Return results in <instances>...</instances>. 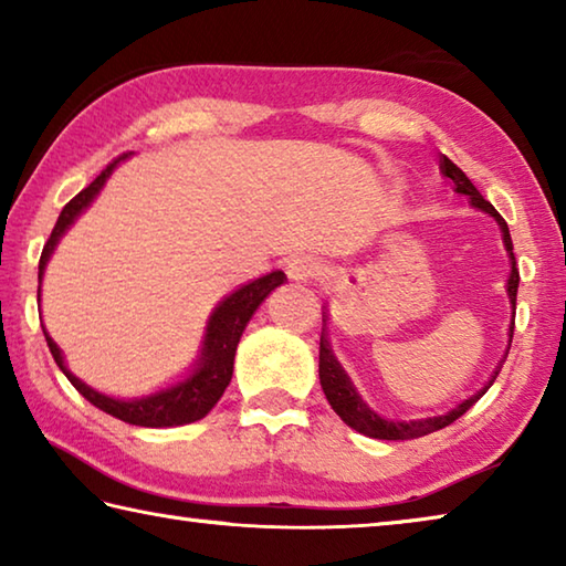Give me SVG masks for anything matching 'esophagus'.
Listing matches in <instances>:
<instances>
[{"label":"esophagus","instance_id":"34e87169","mask_svg":"<svg viewBox=\"0 0 566 566\" xmlns=\"http://www.w3.org/2000/svg\"><path fill=\"white\" fill-rule=\"evenodd\" d=\"M322 262L317 256H294V260L286 264V276H290L292 282H312L322 276Z\"/></svg>","mask_w":566,"mask_h":566}]
</instances>
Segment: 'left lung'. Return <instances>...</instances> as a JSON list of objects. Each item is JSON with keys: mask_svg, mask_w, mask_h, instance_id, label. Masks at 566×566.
Segmentation results:
<instances>
[{"mask_svg": "<svg viewBox=\"0 0 566 566\" xmlns=\"http://www.w3.org/2000/svg\"><path fill=\"white\" fill-rule=\"evenodd\" d=\"M439 169H442V175L452 181L457 195H464L469 197V202L472 207L482 209L490 217L496 219V224L502 229V239H504V247H506V254H510V262H512V272H510V280H506V294H510V302H512V310H516V286H520V270H516V260H514V247H512V237H510V227L502 219V214L496 212V209L486 202V199L479 195V189L469 181V177L464 175L462 169H459L452 159L449 157H439ZM327 322V319H324ZM512 334H514V312H512V324H510V342H512ZM506 354H510V347L504 352V359ZM502 359V364H504ZM502 364L496 367V371L492 375V379L486 381V385L476 391V395L467 397L462 405H457L454 409L444 411V415L439 417H427V419H409V421H395V419H385L379 417L375 409H369L364 405L361 397L357 395V389L352 387V381L347 377V371L342 369V364L337 361V357L332 354V347L327 342V334L322 329V339H319V381H322V389L324 395H327V401L332 405V409L337 411L342 417L344 424H349L352 429H357L359 434L364 437H371V439H389V442H397V439H417V437H424V434H432L437 429H444L457 421L459 417L464 415L469 407H474L479 399L484 397V391L494 385L496 375H500Z\"/></svg>", "mask_w": 566, "mask_h": 566, "instance_id": "8db88e82", "label": "left lung"}]
</instances>
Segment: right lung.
Instances as JSON below:
<instances>
[{"label":"right lung","instance_id":"1","mask_svg":"<svg viewBox=\"0 0 566 566\" xmlns=\"http://www.w3.org/2000/svg\"><path fill=\"white\" fill-rule=\"evenodd\" d=\"M127 157H129V151L127 155L114 159L112 165H107V169H102V175L94 179L90 187H84L80 195L64 205L62 214H60V219H56L52 234H50V239H46V244L42 249L40 284H42L44 266H46V262H50L54 247L60 244L62 234L74 224V219L94 202V197L99 195L104 181L109 179L114 167H117L119 161H124ZM284 280H286V274L276 270V272L260 276V280L239 286L237 292L224 296V300L217 304L212 317H209V322H207L202 354H199L191 375L187 379L177 381V385L159 389V391H155V395H147L142 399H114V397L102 395V391H97V389L87 387L82 379H76L72 371L66 369L62 349L56 347V342L44 329L46 347H50L56 367H60L64 371V377L72 381V387L80 391L84 399L92 401L94 407L107 411V415L127 421V424H137V427L189 424V421L207 417L219 401V397L224 395L229 381H232L237 344H239V337H242L247 322L252 319L256 306L266 300V294L276 290L280 284H284Z\"/></svg>","mask_w":566,"mask_h":566}]
</instances>
